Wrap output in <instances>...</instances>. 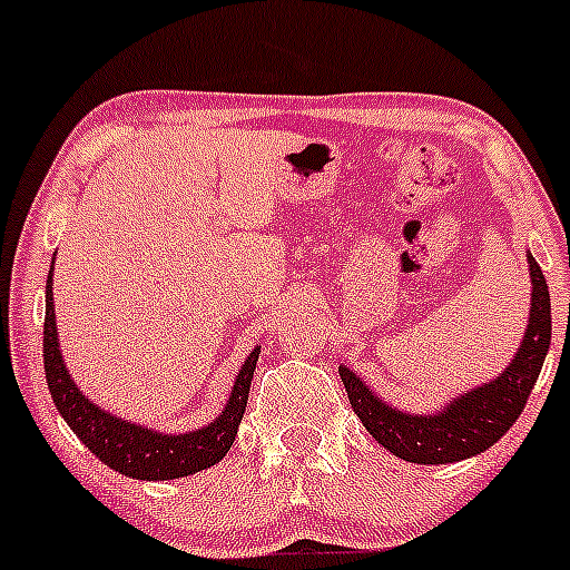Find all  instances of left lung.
Listing matches in <instances>:
<instances>
[{
    "mask_svg": "<svg viewBox=\"0 0 570 570\" xmlns=\"http://www.w3.org/2000/svg\"><path fill=\"white\" fill-rule=\"evenodd\" d=\"M533 304L520 353L509 363L498 380L460 395L439 414H406L382 404L350 368H338L347 399L366 431L393 455L409 463L439 465L455 463L479 455L495 444L528 404V395L539 380L543 357L552 342V309H549V287L541 266L528 255Z\"/></svg>",
    "mask_w": 570,
    "mask_h": 570,
    "instance_id": "left-lung-1",
    "label": "left lung"
}]
</instances>
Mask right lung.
<instances>
[{"label": "right lung", "mask_w": 570, "mask_h": 570, "mask_svg": "<svg viewBox=\"0 0 570 570\" xmlns=\"http://www.w3.org/2000/svg\"><path fill=\"white\" fill-rule=\"evenodd\" d=\"M42 353H45V376H48L50 399L67 425L72 428L88 450L105 465L126 474L131 479H180L196 471L209 469V465L220 463L226 452L232 450L236 439V428L245 417L247 395H250V382L255 361H258L261 350L255 347L245 363H242L236 385L232 390L226 409L215 423H209L202 431L180 433V436H169V433L147 431L142 425L126 423V420L112 417L105 409L94 406L86 395L80 393L78 385L69 376L59 353V338H56V312H53V274H48V285H45V336H42Z\"/></svg>", "instance_id": "1"}]
</instances>
